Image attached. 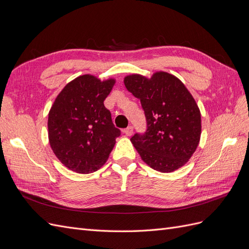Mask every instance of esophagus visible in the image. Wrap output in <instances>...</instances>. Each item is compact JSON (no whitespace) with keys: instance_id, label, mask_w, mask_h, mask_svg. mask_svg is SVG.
Instances as JSON below:
<instances>
[{"instance_id":"esophagus-1","label":"esophagus","mask_w":249,"mask_h":249,"mask_svg":"<svg viewBox=\"0 0 249 249\" xmlns=\"http://www.w3.org/2000/svg\"><path fill=\"white\" fill-rule=\"evenodd\" d=\"M124 133L126 135V136H132L133 133H134V127L133 125H129L126 127V129L124 130Z\"/></svg>"}]
</instances>
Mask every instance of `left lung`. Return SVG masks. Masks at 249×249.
Listing matches in <instances>:
<instances>
[{
	"mask_svg": "<svg viewBox=\"0 0 249 249\" xmlns=\"http://www.w3.org/2000/svg\"><path fill=\"white\" fill-rule=\"evenodd\" d=\"M124 86L140 100L146 118L145 132L131 138L141 159L160 172L183 166L196 149L201 132L200 112L190 92L163 71L150 79L127 76Z\"/></svg>",
	"mask_w": 249,
	"mask_h": 249,
	"instance_id": "8db88e82",
	"label": "left lung"
}]
</instances>
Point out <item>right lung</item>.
I'll list each match as a JSON object with an SVG mask.
<instances>
[{
	"mask_svg": "<svg viewBox=\"0 0 249 249\" xmlns=\"http://www.w3.org/2000/svg\"><path fill=\"white\" fill-rule=\"evenodd\" d=\"M113 85L114 80L101 82L84 74L69 83L53 104L48 120L50 144L72 171H96L107 161L122 133L104 106Z\"/></svg>",
	"mask_w": 249,
	"mask_h": 249,
	"instance_id": "right-lung-1",
	"label": "right lung"
}]
</instances>
